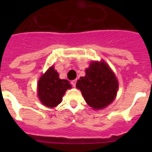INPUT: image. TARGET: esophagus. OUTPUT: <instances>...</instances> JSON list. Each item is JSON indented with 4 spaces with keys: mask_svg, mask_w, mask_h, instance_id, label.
Instances as JSON below:
<instances>
[{
    "mask_svg": "<svg viewBox=\"0 0 152 152\" xmlns=\"http://www.w3.org/2000/svg\"><path fill=\"white\" fill-rule=\"evenodd\" d=\"M76 82H77V80H72V82H71L74 88H75V85H76Z\"/></svg>",
    "mask_w": 152,
    "mask_h": 152,
    "instance_id": "obj_1",
    "label": "esophagus"
}]
</instances>
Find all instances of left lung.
<instances>
[{
	"label": "left lung",
	"instance_id": "left-lung-1",
	"mask_svg": "<svg viewBox=\"0 0 152 152\" xmlns=\"http://www.w3.org/2000/svg\"><path fill=\"white\" fill-rule=\"evenodd\" d=\"M80 77L76 87L82 93L86 103L94 110L105 108L116 98L118 80L105 61H92Z\"/></svg>",
	"mask_w": 152,
	"mask_h": 152
}]
</instances>
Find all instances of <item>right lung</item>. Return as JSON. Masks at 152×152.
I'll use <instances>...</instances> for the list:
<instances>
[{
    "mask_svg": "<svg viewBox=\"0 0 152 152\" xmlns=\"http://www.w3.org/2000/svg\"><path fill=\"white\" fill-rule=\"evenodd\" d=\"M72 85L68 80L60 79L58 73L52 66L41 76L37 84L38 96L41 103L48 107H55L61 102L63 95Z\"/></svg>",
    "mask_w": 152,
    "mask_h": 152,
    "instance_id": "1",
    "label": "right lung"
}]
</instances>
